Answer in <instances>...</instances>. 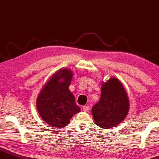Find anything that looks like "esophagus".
Here are the masks:
<instances>
[{
  "label": "esophagus",
  "mask_w": 159,
  "mask_h": 159,
  "mask_svg": "<svg viewBox=\"0 0 159 159\" xmlns=\"http://www.w3.org/2000/svg\"><path fill=\"white\" fill-rule=\"evenodd\" d=\"M82 110H83L84 112H88V111H89L90 109L89 106H83L82 107Z\"/></svg>",
  "instance_id": "obj_1"
}]
</instances>
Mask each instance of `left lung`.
<instances>
[{
    "mask_svg": "<svg viewBox=\"0 0 159 159\" xmlns=\"http://www.w3.org/2000/svg\"><path fill=\"white\" fill-rule=\"evenodd\" d=\"M129 99L118 78L111 77L101 84L100 99L93 106L92 113L99 127L113 128L125 119L129 111Z\"/></svg>",
    "mask_w": 159,
    "mask_h": 159,
    "instance_id": "left-lung-1",
    "label": "left lung"
}]
</instances>
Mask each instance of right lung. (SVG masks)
<instances>
[{
  "instance_id": "add662e5",
  "label": "right lung",
  "mask_w": 159,
  "mask_h": 159,
  "mask_svg": "<svg viewBox=\"0 0 159 159\" xmlns=\"http://www.w3.org/2000/svg\"><path fill=\"white\" fill-rule=\"evenodd\" d=\"M73 75L68 68L59 70L51 76L37 97L36 107L40 116L54 127L60 129L68 125L74 114L81 111L69 90Z\"/></svg>"
}]
</instances>
